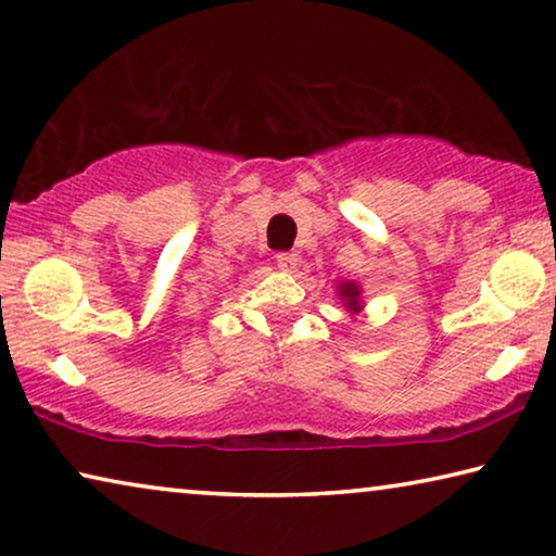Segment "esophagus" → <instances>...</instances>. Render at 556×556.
Instances as JSON below:
<instances>
[{
    "label": "esophagus",
    "mask_w": 556,
    "mask_h": 556,
    "mask_svg": "<svg viewBox=\"0 0 556 556\" xmlns=\"http://www.w3.org/2000/svg\"><path fill=\"white\" fill-rule=\"evenodd\" d=\"M275 260H277V267H279V269L289 271V269H294V267H296L299 254H296V252H279Z\"/></svg>",
    "instance_id": "esophagus-1"
}]
</instances>
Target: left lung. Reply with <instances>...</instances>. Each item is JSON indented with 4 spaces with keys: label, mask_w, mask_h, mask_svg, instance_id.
Segmentation results:
<instances>
[{
    "label": "left lung",
    "mask_w": 556,
    "mask_h": 556,
    "mask_svg": "<svg viewBox=\"0 0 556 556\" xmlns=\"http://www.w3.org/2000/svg\"><path fill=\"white\" fill-rule=\"evenodd\" d=\"M341 296L346 299V304H349V309H358V287L356 285H351V281H343L341 285Z\"/></svg>",
    "instance_id": "1"
}]
</instances>
